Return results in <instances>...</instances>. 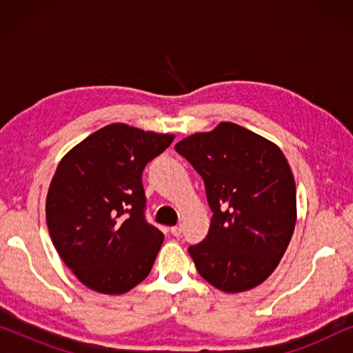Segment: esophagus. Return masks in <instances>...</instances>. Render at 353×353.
I'll list each match as a JSON object with an SVG mask.
<instances>
[{
    "instance_id": "34e87169",
    "label": "esophagus",
    "mask_w": 353,
    "mask_h": 353,
    "mask_svg": "<svg viewBox=\"0 0 353 353\" xmlns=\"http://www.w3.org/2000/svg\"><path fill=\"white\" fill-rule=\"evenodd\" d=\"M181 231H183V228H181V225L172 226V228H170V233H172L173 236H180V234H181Z\"/></svg>"
}]
</instances>
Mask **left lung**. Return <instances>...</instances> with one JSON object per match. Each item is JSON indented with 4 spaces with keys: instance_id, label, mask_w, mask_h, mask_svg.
<instances>
[{
    "instance_id": "obj_1",
    "label": "left lung",
    "mask_w": 353,
    "mask_h": 353,
    "mask_svg": "<svg viewBox=\"0 0 353 353\" xmlns=\"http://www.w3.org/2000/svg\"><path fill=\"white\" fill-rule=\"evenodd\" d=\"M175 151L202 176L214 212L204 241L188 249L197 272L225 292L259 286L278 267L296 226V183L281 149L221 122L181 139Z\"/></svg>"
}]
</instances>
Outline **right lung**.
I'll use <instances>...</instances> for the list:
<instances>
[{
    "instance_id": "right-lung-1",
    "label": "right lung",
    "mask_w": 353,
    "mask_h": 353,
    "mask_svg": "<svg viewBox=\"0 0 353 353\" xmlns=\"http://www.w3.org/2000/svg\"><path fill=\"white\" fill-rule=\"evenodd\" d=\"M112 123L65 154L46 197L52 244L86 288L123 294L151 272L163 234L148 223L143 170L173 141Z\"/></svg>"
}]
</instances>
